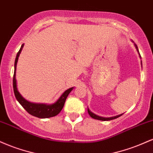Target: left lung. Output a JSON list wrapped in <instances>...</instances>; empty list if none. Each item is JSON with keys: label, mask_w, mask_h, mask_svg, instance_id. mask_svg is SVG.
Segmentation results:
<instances>
[{"label": "left lung", "mask_w": 153, "mask_h": 153, "mask_svg": "<svg viewBox=\"0 0 153 153\" xmlns=\"http://www.w3.org/2000/svg\"><path fill=\"white\" fill-rule=\"evenodd\" d=\"M132 42H134L132 41ZM134 46H135V48L137 49V51L138 54H139V56H140V57L141 58V56H140V52H139V50H138V47L137 46L136 44H134ZM141 65H142V61H141ZM143 67V66H142ZM88 114L91 116V117H92V118H94L95 119H98V120H101V121H109V120H112V119H117L118 118V117H121L123 114H119V115H117V116H114V117H100V116H98L96 114H95L93 113V112H91L90 109H89L88 108Z\"/></svg>", "instance_id": "1"}]
</instances>
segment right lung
Returning <instances> with one entry per match:
<instances>
[{
  "label": "right lung",
  "instance_id": "obj_1",
  "mask_svg": "<svg viewBox=\"0 0 153 153\" xmlns=\"http://www.w3.org/2000/svg\"><path fill=\"white\" fill-rule=\"evenodd\" d=\"M24 44L21 47L20 50L17 53L16 57L15 63H14V74H13V91L16 96V99L19 101L22 106L24 107V108L29 114L34 117H38V118L45 119L50 118V117H54L57 115L61 110L62 109L64 106L65 102L67 97L69 95L70 93L73 91L74 87H72L71 88H68V90L65 91L63 94L61 95L60 97L57 100L56 102L52 104H47V103H32L30 101L24 99V97L21 95L20 93L19 92L18 88H17V82L16 79V66L17 62H18L19 57L20 55L22 50L24 47Z\"/></svg>",
  "mask_w": 153,
  "mask_h": 153
}]
</instances>
